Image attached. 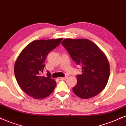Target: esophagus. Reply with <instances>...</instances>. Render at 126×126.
<instances>
[{
  "label": "esophagus",
  "mask_w": 126,
  "mask_h": 126,
  "mask_svg": "<svg viewBox=\"0 0 126 126\" xmlns=\"http://www.w3.org/2000/svg\"><path fill=\"white\" fill-rule=\"evenodd\" d=\"M68 78L67 76H65V77H63V78H59V79H60V80H66Z\"/></svg>",
  "instance_id": "obj_1"
}]
</instances>
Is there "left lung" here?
Returning a JSON list of instances; mask_svg holds the SVG:
<instances>
[{
    "label": "left lung",
    "mask_w": 126,
    "mask_h": 126,
    "mask_svg": "<svg viewBox=\"0 0 126 126\" xmlns=\"http://www.w3.org/2000/svg\"><path fill=\"white\" fill-rule=\"evenodd\" d=\"M62 44L76 64L82 66V73L76 76L77 84L72 89L75 94L83 99L99 94L110 76V64L105 54L87 39L66 38Z\"/></svg>",
    "instance_id": "left-lung-1"
}]
</instances>
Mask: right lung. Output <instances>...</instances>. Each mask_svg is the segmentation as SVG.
<instances>
[{
    "instance_id": "1",
    "label": "right lung",
    "mask_w": 126,
    "mask_h": 126,
    "mask_svg": "<svg viewBox=\"0 0 126 126\" xmlns=\"http://www.w3.org/2000/svg\"><path fill=\"white\" fill-rule=\"evenodd\" d=\"M63 38L32 41L23 49L16 60L14 73L18 85L29 96L37 99L47 97L56 85L51 74L41 76L47 55L60 44Z\"/></svg>"
}]
</instances>
